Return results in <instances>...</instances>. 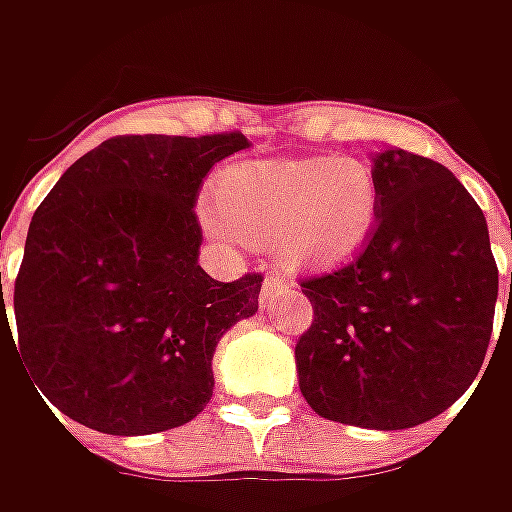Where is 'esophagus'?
I'll return each mask as SVG.
<instances>
[{"label": "esophagus", "mask_w": 512, "mask_h": 512, "mask_svg": "<svg viewBox=\"0 0 512 512\" xmlns=\"http://www.w3.org/2000/svg\"><path fill=\"white\" fill-rule=\"evenodd\" d=\"M285 287V279H276V276H267L265 282H262V299H270L273 293H279Z\"/></svg>", "instance_id": "34e87169"}]
</instances>
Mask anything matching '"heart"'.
<instances>
[{
	"instance_id": "obj_1",
	"label": "heart",
	"mask_w": 512,
	"mask_h": 512,
	"mask_svg": "<svg viewBox=\"0 0 512 512\" xmlns=\"http://www.w3.org/2000/svg\"><path fill=\"white\" fill-rule=\"evenodd\" d=\"M379 213V176L356 156L236 165L219 176L213 207H202L216 239L270 245L287 270L353 259L373 239Z\"/></svg>"
}]
</instances>
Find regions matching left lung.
Masks as SVG:
<instances>
[{"instance_id": "obj_1", "label": "left lung", "mask_w": 512, "mask_h": 512, "mask_svg": "<svg viewBox=\"0 0 512 512\" xmlns=\"http://www.w3.org/2000/svg\"><path fill=\"white\" fill-rule=\"evenodd\" d=\"M370 162L379 225L350 265L302 282L313 325L296 342V373L322 419L404 430L436 419L479 376L499 270L482 207L450 170L402 148Z\"/></svg>"}]
</instances>
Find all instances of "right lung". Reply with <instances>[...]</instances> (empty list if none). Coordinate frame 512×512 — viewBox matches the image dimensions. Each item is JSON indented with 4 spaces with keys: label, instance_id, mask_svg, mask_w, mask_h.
Instances as JSON below:
<instances>
[{
    "label": "right lung",
    "instance_id": "1",
    "mask_svg": "<svg viewBox=\"0 0 512 512\" xmlns=\"http://www.w3.org/2000/svg\"><path fill=\"white\" fill-rule=\"evenodd\" d=\"M245 148L242 133L108 139L36 207L13 316L30 379L68 419L148 436L207 407L216 344L256 316L262 276L210 279L193 207L207 170ZM0 302L13 342L2 276Z\"/></svg>",
    "mask_w": 512,
    "mask_h": 512
}]
</instances>
